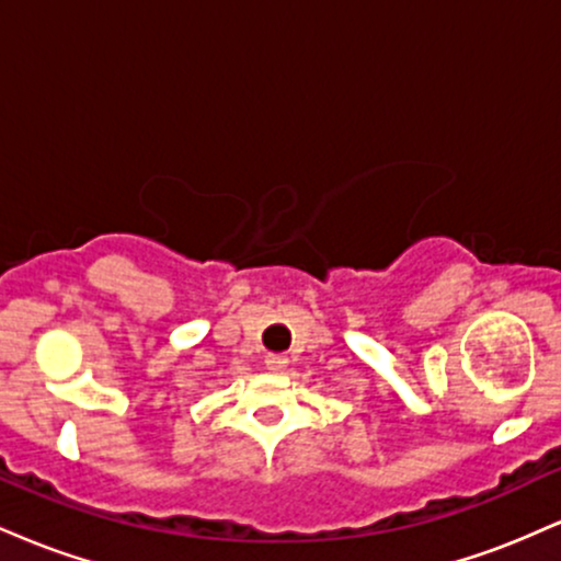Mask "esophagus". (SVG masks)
<instances>
[{
	"label": "esophagus",
	"instance_id": "obj_1",
	"mask_svg": "<svg viewBox=\"0 0 561 561\" xmlns=\"http://www.w3.org/2000/svg\"><path fill=\"white\" fill-rule=\"evenodd\" d=\"M287 356H282V353H268L266 356V369L268 371H285L287 369Z\"/></svg>",
	"mask_w": 561,
	"mask_h": 561
}]
</instances>
